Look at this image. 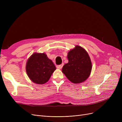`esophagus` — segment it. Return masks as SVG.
Wrapping results in <instances>:
<instances>
[{
  "mask_svg": "<svg viewBox=\"0 0 122 122\" xmlns=\"http://www.w3.org/2000/svg\"><path fill=\"white\" fill-rule=\"evenodd\" d=\"M63 64H61V65H58V66H57V68L59 69H62V68L63 67Z\"/></svg>",
  "mask_w": 122,
  "mask_h": 122,
  "instance_id": "obj_1",
  "label": "esophagus"
}]
</instances>
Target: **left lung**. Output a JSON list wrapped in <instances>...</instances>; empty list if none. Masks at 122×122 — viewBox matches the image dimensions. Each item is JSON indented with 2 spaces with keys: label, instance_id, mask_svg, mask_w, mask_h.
I'll return each instance as SVG.
<instances>
[{
  "label": "left lung",
  "instance_id": "obj_1",
  "mask_svg": "<svg viewBox=\"0 0 122 122\" xmlns=\"http://www.w3.org/2000/svg\"><path fill=\"white\" fill-rule=\"evenodd\" d=\"M68 63L63 66L62 72L74 84H80L89 76L92 69L91 58L87 51L79 46L70 50L67 54Z\"/></svg>",
  "mask_w": 122,
  "mask_h": 122
}]
</instances>
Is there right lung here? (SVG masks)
Returning a JSON list of instances; mask_svg holds the SVG:
<instances>
[{
  "instance_id": "obj_1",
  "label": "right lung",
  "mask_w": 122,
  "mask_h": 122,
  "mask_svg": "<svg viewBox=\"0 0 122 122\" xmlns=\"http://www.w3.org/2000/svg\"><path fill=\"white\" fill-rule=\"evenodd\" d=\"M56 69L52 61L44 53L35 52L29 58L25 65L28 77L38 85L47 82Z\"/></svg>"
}]
</instances>
